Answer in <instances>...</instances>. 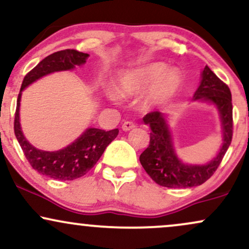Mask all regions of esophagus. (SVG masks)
I'll return each instance as SVG.
<instances>
[{
  "mask_svg": "<svg viewBox=\"0 0 249 249\" xmlns=\"http://www.w3.org/2000/svg\"><path fill=\"white\" fill-rule=\"evenodd\" d=\"M134 127H136L134 123L130 122V121H125L124 123H123V125H122L123 131H130V130H132V128H134Z\"/></svg>",
  "mask_w": 249,
  "mask_h": 249,
  "instance_id": "obj_1",
  "label": "esophagus"
}]
</instances>
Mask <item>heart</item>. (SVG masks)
I'll return each mask as SVG.
<instances>
[{"label":"heart","mask_w":249,"mask_h":249,"mask_svg":"<svg viewBox=\"0 0 249 249\" xmlns=\"http://www.w3.org/2000/svg\"><path fill=\"white\" fill-rule=\"evenodd\" d=\"M181 84L182 77L178 70H168L165 63L156 62L125 71L119 77L117 89L119 95L128 97L138 95L152 85L144 101L145 107H150L172 99ZM110 97L115 101L117 99L115 92H111Z\"/></svg>","instance_id":"obj_1"}]
</instances>
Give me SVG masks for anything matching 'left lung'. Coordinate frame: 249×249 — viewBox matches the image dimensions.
<instances>
[{
    "instance_id": "8db88e82",
    "label": "left lung",
    "mask_w": 249,
    "mask_h": 249,
    "mask_svg": "<svg viewBox=\"0 0 249 249\" xmlns=\"http://www.w3.org/2000/svg\"><path fill=\"white\" fill-rule=\"evenodd\" d=\"M201 83L194 93V101H210L218 107L221 117L224 142L220 152L206 165H185L179 160L173 147L166 119L159 111L142 118L151 128L150 144L139 157L142 166L153 181L164 187L186 188L204 184L213 176L227 152L233 136V105L230 88L208 67L201 73Z\"/></svg>"
}]
</instances>
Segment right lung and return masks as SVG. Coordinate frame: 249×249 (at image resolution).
<instances>
[{
	"label": "right lung",
	"mask_w": 249,
	"mask_h": 249,
	"mask_svg": "<svg viewBox=\"0 0 249 249\" xmlns=\"http://www.w3.org/2000/svg\"><path fill=\"white\" fill-rule=\"evenodd\" d=\"M88 57V53L75 49L57 51L42 59L33 70L25 75L22 82L21 90L17 98L14 131L31 167L49 178L57 180H73L81 178L95 166L107 145L118 136V128L104 131L101 128L90 127L69 146L49 152V151L38 150L29 144L21 130L19 101H21L22 91L31 83L48 73L55 72V71L71 70L76 65L84 64Z\"/></svg>",
	"instance_id": "add662e5"
}]
</instances>
